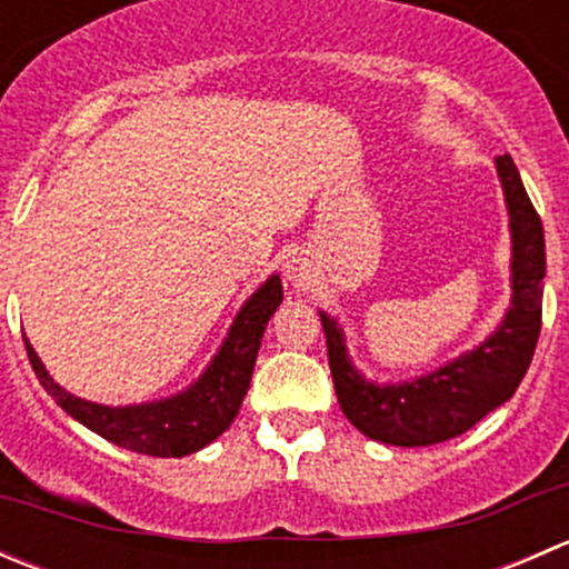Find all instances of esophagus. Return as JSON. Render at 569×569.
Returning a JSON list of instances; mask_svg holds the SVG:
<instances>
[{
  "instance_id": "34e87169",
  "label": "esophagus",
  "mask_w": 569,
  "mask_h": 569,
  "mask_svg": "<svg viewBox=\"0 0 569 569\" xmlns=\"http://www.w3.org/2000/svg\"><path fill=\"white\" fill-rule=\"evenodd\" d=\"M283 274L297 289H308L311 286V261L302 252H291L283 261Z\"/></svg>"
}]
</instances>
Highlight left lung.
Instances as JSON below:
<instances>
[{"label": "left lung", "mask_w": 569, "mask_h": 569, "mask_svg": "<svg viewBox=\"0 0 569 569\" xmlns=\"http://www.w3.org/2000/svg\"><path fill=\"white\" fill-rule=\"evenodd\" d=\"M496 170L512 233V300L485 341L427 375L382 386L355 369L341 325L319 311L338 405L366 438L405 449L443 443L512 399L529 371L542 327L545 233L512 157H498Z\"/></svg>", "instance_id": "1"}]
</instances>
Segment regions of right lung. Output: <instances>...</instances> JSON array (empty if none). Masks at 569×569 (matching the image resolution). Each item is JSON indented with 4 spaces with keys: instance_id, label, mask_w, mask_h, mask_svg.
Wrapping results in <instances>:
<instances>
[{
    "instance_id": "obj_1",
    "label": "right lung",
    "mask_w": 569,
    "mask_h": 569,
    "mask_svg": "<svg viewBox=\"0 0 569 569\" xmlns=\"http://www.w3.org/2000/svg\"><path fill=\"white\" fill-rule=\"evenodd\" d=\"M280 302H283V286L278 274H269L239 308L226 341L220 343L203 375L187 391L142 405L109 407L79 399L54 382V377L40 363L30 338H24V347L46 393L90 432L137 455L187 457L220 438L233 423L250 388L252 366L261 349L267 321L278 311Z\"/></svg>"
}]
</instances>
